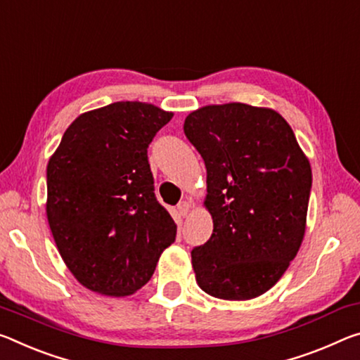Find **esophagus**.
Listing matches in <instances>:
<instances>
[{
  "label": "esophagus",
  "mask_w": 360,
  "mask_h": 360,
  "mask_svg": "<svg viewBox=\"0 0 360 360\" xmlns=\"http://www.w3.org/2000/svg\"><path fill=\"white\" fill-rule=\"evenodd\" d=\"M178 211H179V214L182 216V218H186V216L191 213V203L189 202H181L178 205Z\"/></svg>",
  "instance_id": "1"
}]
</instances>
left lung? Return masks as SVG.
<instances>
[{"label":"left lung","instance_id":"1","mask_svg":"<svg viewBox=\"0 0 360 360\" xmlns=\"http://www.w3.org/2000/svg\"><path fill=\"white\" fill-rule=\"evenodd\" d=\"M184 133L207 167L210 240L192 250L195 281L227 301L258 298L278 282L306 232L311 163L281 113L242 102L203 105Z\"/></svg>","mask_w":360,"mask_h":360}]
</instances>
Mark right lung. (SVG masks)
<instances>
[{"instance_id":"right-lung-1","label":"right lung","mask_w":360,"mask_h":360,"mask_svg":"<svg viewBox=\"0 0 360 360\" xmlns=\"http://www.w3.org/2000/svg\"><path fill=\"white\" fill-rule=\"evenodd\" d=\"M171 118L147 102H113L73 120L49 158V229L68 271L91 292L136 293L174 242L178 226L157 202L147 162V147Z\"/></svg>"}]
</instances>
